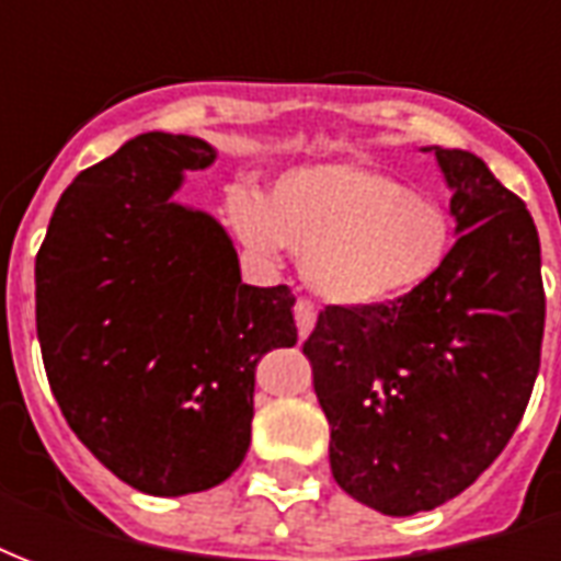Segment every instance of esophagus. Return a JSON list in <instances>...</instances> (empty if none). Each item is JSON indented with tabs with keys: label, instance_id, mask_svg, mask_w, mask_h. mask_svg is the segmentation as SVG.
<instances>
[{
	"label": "esophagus",
	"instance_id": "1",
	"mask_svg": "<svg viewBox=\"0 0 561 561\" xmlns=\"http://www.w3.org/2000/svg\"><path fill=\"white\" fill-rule=\"evenodd\" d=\"M316 306L309 304V300H297L294 304V321H297V330H300V336H306L309 330L316 328Z\"/></svg>",
	"mask_w": 561,
	"mask_h": 561
}]
</instances>
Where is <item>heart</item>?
Listing matches in <instances>:
<instances>
[{"mask_svg":"<svg viewBox=\"0 0 561 561\" xmlns=\"http://www.w3.org/2000/svg\"><path fill=\"white\" fill-rule=\"evenodd\" d=\"M228 221L249 249L304 257V282L333 306L393 304L442 270L454 221L435 197L364 164H306L282 173L267 201L233 188Z\"/></svg>","mask_w":561,"mask_h":561,"instance_id":"b5f03b06","label":"heart"}]
</instances>
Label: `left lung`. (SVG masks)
Wrapping results in <instances>:
<instances>
[{
	"mask_svg": "<svg viewBox=\"0 0 561 561\" xmlns=\"http://www.w3.org/2000/svg\"><path fill=\"white\" fill-rule=\"evenodd\" d=\"M457 243L423 288L324 306L304 342L345 493L390 517L433 511L490 469L541 366V243L529 209L474 152L433 147Z\"/></svg>",
	"mask_w": 561,
	"mask_h": 561,
	"instance_id": "obj_1",
	"label": "left lung"
}]
</instances>
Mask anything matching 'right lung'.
I'll return each instance as SVG.
<instances>
[{"label": "right lung", "instance_id": "right-lung-1", "mask_svg": "<svg viewBox=\"0 0 561 561\" xmlns=\"http://www.w3.org/2000/svg\"><path fill=\"white\" fill-rule=\"evenodd\" d=\"M207 140L147 131L75 176L35 257V324L68 426L149 495L201 493L252 442L255 366L297 342L288 285L255 288L219 221L173 201Z\"/></svg>", "mask_w": 561, "mask_h": 561}]
</instances>
